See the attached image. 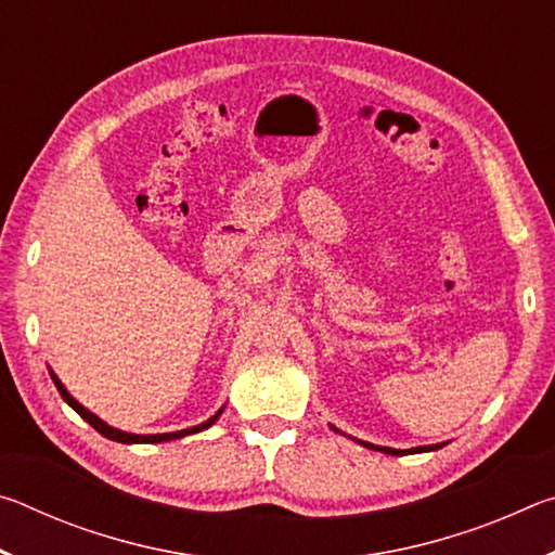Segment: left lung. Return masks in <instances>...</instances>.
Instances as JSON below:
<instances>
[{"instance_id": "left-lung-1", "label": "left lung", "mask_w": 555, "mask_h": 555, "mask_svg": "<svg viewBox=\"0 0 555 555\" xmlns=\"http://www.w3.org/2000/svg\"><path fill=\"white\" fill-rule=\"evenodd\" d=\"M333 430H337V428H333ZM337 434H340V430H337ZM360 443H362L364 448H370V450H382V453H387V455H403V453H428V450H438V448H443V443H436V446H421V448H411V450H397V448H382V446L364 443V440H360Z\"/></svg>"}]
</instances>
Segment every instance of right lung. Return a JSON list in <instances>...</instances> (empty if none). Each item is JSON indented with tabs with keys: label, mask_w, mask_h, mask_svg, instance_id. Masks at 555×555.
Wrapping results in <instances>:
<instances>
[{
	"label": "right lung",
	"mask_w": 555,
	"mask_h": 555,
	"mask_svg": "<svg viewBox=\"0 0 555 555\" xmlns=\"http://www.w3.org/2000/svg\"><path fill=\"white\" fill-rule=\"evenodd\" d=\"M51 379H53V384H55V389L61 391V397H63V401L68 403V406L75 411V413H80L82 418L88 421V424L98 430V434H102L105 438H109V440H117V443H164V440H176V438H183V436H191V434H198V430H205V428H210L215 421L220 418V413H222V409L215 413V416H210L208 421H205V424H198V426H193V428H183V430H173V434H156V436H137V434H127V430H119V428H112V426H107L105 421L102 418H98L95 413L92 411H88L86 406H82V403H78L75 401L70 393H68V389L63 387V382L55 377V374L51 372Z\"/></svg>",
	"instance_id": "1"
}]
</instances>
